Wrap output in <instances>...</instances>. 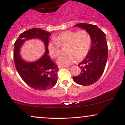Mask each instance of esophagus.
Returning a JSON list of instances; mask_svg holds the SVG:
<instances>
[{"label":"esophagus","mask_w":125,"mask_h":125,"mask_svg":"<svg viewBox=\"0 0 125 125\" xmlns=\"http://www.w3.org/2000/svg\"><path fill=\"white\" fill-rule=\"evenodd\" d=\"M68 66H58V68L59 69H62L63 68V67H67Z\"/></svg>","instance_id":"obj_1"}]
</instances>
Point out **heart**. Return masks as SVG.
<instances>
[{"label": "heart", "mask_w": 125, "mask_h": 125, "mask_svg": "<svg viewBox=\"0 0 125 125\" xmlns=\"http://www.w3.org/2000/svg\"><path fill=\"white\" fill-rule=\"evenodd\" d=\"M53 39V42H50L48 44L52 58H58L61 53L60 46L67 45L66 54L61 56L57 61L58 64L63 66L73 64L76 60H82L89 52L92 45L91 36L86 30L64 31L54 37Z\"/></svg>", "instance_id": "obj_1"}]
</instances>
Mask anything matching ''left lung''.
<instances>
[{
  "instance_id": "left-lung-1",
  "label": "left lung",
  "mask_w": 125,
  "mask_h": 125,
  "mask_svg": "<svg viewBox=\"0 0 125 125\" xmlns=\"http://www.w3.org/2000/svg\"><path fill=\"white\" fill-rule=\"evenodd\" d=\"M74 26L88 31L92 38V45L85 59L78 64L81 69V73L73 77V79L81 85H91L101 77L106 64L108 51L105 33L96 25L81 23Z\"/></svg>"
}]
</instances>
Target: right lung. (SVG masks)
<instances>
[{"instance_id": "add662e5", "label": "right lung", "mask_w": 125, "mask_h": 125, "mask_svg": "<svg viewBox=\"0 0 125 125\" xmlns=\"http://www.w3.org/2000/svg\"><path fill=\"white\" fill-rule=\"evenodd\" d=\"M51 33L33 28L21 33L14 43L13 57L16 69L25 82L34 89L46 90L53 87L58 81V67L49 56L48 44ZM39 38L45 45V53L34 62H27L20 56V49L27 40Z\"/></svg>"}]
</instances>
